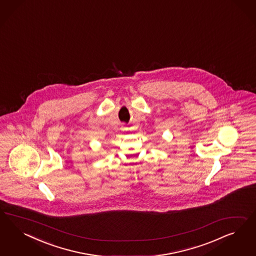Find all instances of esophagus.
I'll return each instance as SVG.
<instances>
[{"label": "esophagus", "mask_w": 256, "mask_h": 256, "mask_svg": "<svg viewBox=\"0 0 256 256\" xmlns=\"http://www.w3.org/2000/svg\"><path fill=\"white\" fill-rule=\"evenodd\" d=\"M126 130H128V128H126V126H122V128H121V130H123V132H126Z\"/></svg>", "instance_id": "1"}]
</instances>
